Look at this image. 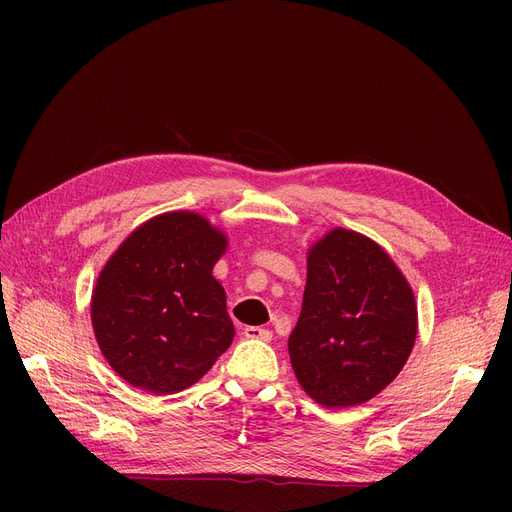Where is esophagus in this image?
I'll list each match as a JSON object with an SVG mask.
<instances>
[{
	"instance_id": "esophagus-1",
	"label": "esophagus",
	"mask_w": 512,
	"mask_h": 512,
	"mask_svg": "<svg viewBox=\"0 0 512 512\" xmlns=\"http://www.w3.org/2000/svg\"><path fill=\"white\" fill-rule=\"evenodd\" d=\"M243 335L250 339H262V342H269V339L273 337L269 329H262V327H245Z\"/></svg>"
}]
</instances>
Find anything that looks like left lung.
I'll return each instance as SVG.
<instances>
[{"instance_id": "left-lung-1", "label": "left lung", "mask_w": 512, "mask_h": 512, "mask_svg": "<svg viewBox=\"0 0 512 512\" xmlns=\"http://www.w3.org/2000/svg\"><path fill=\"white\" fill-rule=\"evenodd\" d=\"M414 339V294L378 243L335 228L309 250L301 316L288 337L309 397L327 408L365 404L395 380Z\"/></svg>"}]
</instances>
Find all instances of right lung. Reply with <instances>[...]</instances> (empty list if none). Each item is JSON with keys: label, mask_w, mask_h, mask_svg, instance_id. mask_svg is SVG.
Instances as JSON below:
<instances>
[{"label": "right lung", "mask_w": 512, "mask_h": 512, "mask_svg": "<svg viewBox=\"0 0 512 512\" xmlns=\"http://www.w3.org/2000/svg\"><path fill=\"white\" fill-rule=\"evenodd\" d=\"M226 237L203 215L164 213L106 262L91 297L98 346L117 374L153 395L188 389L226 352L235 327L211 275Z\"/></svg>", "instance_id": "add662e5"}]
</instances>
